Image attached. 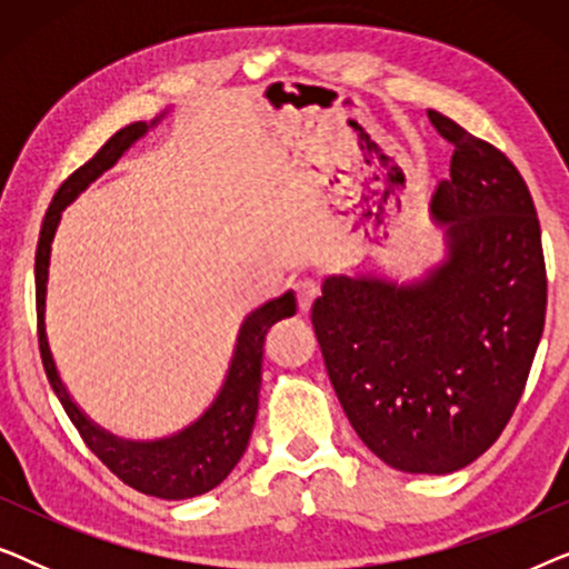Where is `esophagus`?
<instances>
[{"instance_id": "esophagus-1", "label": "esophagus", "mask_w": 569, "mask_h": 569, "mask_svg": "<svg viewBox=\"0 0 569 569\" xmlns=\"http://www.w3.org/2000/svg\"><path fill=\"white\" fill-rule=\"evenodd\" d=\"M318 284L313 282V279H302V282L295 284V295H298V308L300 313H308L310 306H313L316 298H318Z\"/></svg>"}]
</instances>
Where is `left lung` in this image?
<instances>
[{
  "mask_svg": "<svg viewBox=\"0 0 569 569\" xmlns=\"http://www.w3.org/2000/svg\"><path fill=\"white\" fill-rule=\"evenodd\" d=\"M427 116L453 144L430 204L448 259L415 284L329 277L310 321L365 446L399 471L450 473L500 438L523 396L547 263L518 168L448 116Z\"/></svg>",
  "mask_w": 569,
  "mask_h": 569,
  "instance_id": "obj_1",
  "label": "left lung"
}]
</instances>
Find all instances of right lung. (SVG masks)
<instances>
[{
	"instance_id": "obj_1",
	"label": "right lung",
	"mask_w": 569,
	"mask_h": 569,
	"mask_svg": "<svg viewBox=\"0 0 569 569\" xmlns=\"http://www.w3.org/2000/svg\"><path fill=\"white\" fill-rule=\"evenodd\" d=\"M152 123L134 121L129 127L108 139L92 158L77 168L59 191L53 193L49 212L43 217L41 238L36 248V313H38V349L46 378L61 401V407L72 419L92 453L119 477L123 485L142 495L160 497V500H189V497L204 495L214 489L228 473L236 469L240 456L246 453L248 438H251L256 411H259V388H261V360H263V339L271 326L282 318L295 316V295L284 292L282 298L269 300L267 306L253 310L240 326L236 355H232L228 378H224L222 391L217 393L212 407L201 415L191 427H186L173 438H162L152 442H131L116 435L100 430L92 425L82 409L72 401L61 383L57 365H53L49 339H46V282H49V259L51 240L59 228L61 209L77 199L100 173L116 166V160L147 134Z\"/></svg>"
}]
</instances>
